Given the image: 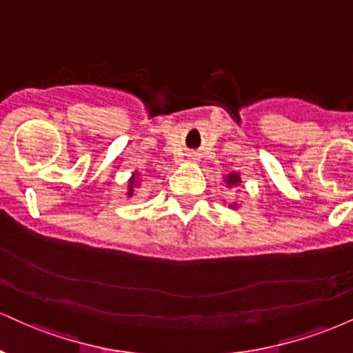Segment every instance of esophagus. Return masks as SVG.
<instances>
[{"label":"esophagus","mask_w":353,"mask_h":353,"mask_svg":"<svg viewBox=\"0 0 353 353\" xmlns=\"http://www.w3.org/2000/svg\"><path fill=\"white\" fill-rule=\"evenodd\" d=\"M192 159H194V157H192Z\"/></svg>","instance_id":"34e87169"}]
</instances>
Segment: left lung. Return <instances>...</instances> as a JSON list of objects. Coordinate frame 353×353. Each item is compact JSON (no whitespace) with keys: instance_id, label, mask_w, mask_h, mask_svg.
Returning <instances> with one entry per match:
<instances>
[{"instance_id":"left-lung-1","label":"left lung","mask_w":353,"mask_h":353,"mask_svg":"<svg viewBox=\"0 0 353 353\" xmlns=\"http://www.w3.org/2000/svg\"><path fill=\"white\" fill-rule=\"evenodd\" d=\"M225 179H228V185H236L241 182V177H239V174H236V172H230Z\"/></svg>"}]
</instances>
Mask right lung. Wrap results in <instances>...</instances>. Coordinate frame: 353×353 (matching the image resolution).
I'll return each mask as SVG.
<instances>
[{
  "mask_svg": "<svg viewBox=\"0 0 353 353\" xmlns=\"http://www.w3.org/2000/svg\"><path fill=\"white\" fill-rule=\"evenodd\" d=\"M134 184H136V174H132L131 182H129V192H128V196H129V197L132 196V188H134Z\"/></svg>",
  "mask_w": 353,
  "mask_h": 353,
  "instance_id": "obj_1",
  "label": "right lung"
}]
</instances>
